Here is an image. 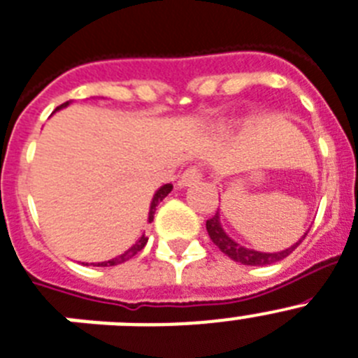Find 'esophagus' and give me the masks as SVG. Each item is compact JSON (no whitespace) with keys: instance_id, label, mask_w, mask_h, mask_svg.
<instances>
[{"instance_id":"obj_1","label":"esophagus","mask_w":358,"mask_h":358,"mask_svg":"<svg viewBox=\"0 0 358 358\" xmlns=\"http://www.w3.org/2000/svg\"><path fill=\"white\" fill-rule=\"evenodd\" d=\"M202 180V171L198 169V167H189V169L184 171V174L180 176L178 185L180 187H189V185L196 184Z\"/></svg>"}]
</instances>
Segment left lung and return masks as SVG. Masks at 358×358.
<instances>
[{"label": "left lung", "instance_id": "left-lung-1", "mask_svg": "<svg viewBox=\"0 0 358 358\" xmlns=\"http://www.w3.org/2000/svg\"><path fill=\"white\" fill-rule=\"evenodd\" d=\"M206 227L209 236H211L213 244L220 249L222 253L227 255L231 260L244 264V266H269V264L280 262V260H284L287 255L293 253V251L296 249V245H299L300 242L306 238V235H308V233H304V236H302L296 244L284 249V251H278V253H262V251H255V249H249V248H244V245L236 244L235 240L231 238V236L224 231V227H222L218 211L215 213L213 218H209V220L206 222Z\"/></svg>", "mask_w": 358, "mask_h": 358}]
</instances>
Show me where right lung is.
<instances>
[{"instance_id":"right-lung-1","label":"right lung","mask_w":358,"mask_h":358,"mask_svg":"<svg viewBox=\"0 0 358 358\" xmlns=\"http://www.w3.org/2000/svg\"><path fill=\"white\" fill-rule=\"evenodd\" d=\"M67 105H69V101H65V103H63V105L56 107V110L63 109V107H67ZM56 110H54V113H56ZM171 191H173V185H171V184L162 185V187L158 189V191H156L155 196H152L151 207H149V222H152V218H155L156 206H158V203H160L162 200H164V198L171 193ZM145 244H147V236L142 235V236H140V238H138L136 244L131 245V248H129L127 251H125V253L118 255V257H116V258H110V260H105V262H98V266H100V267H109V266H118V264H122V262H127L129 258H133L134 255L140 253V251H142V249L145 248Z\"/></svg>"}]
</instances>
